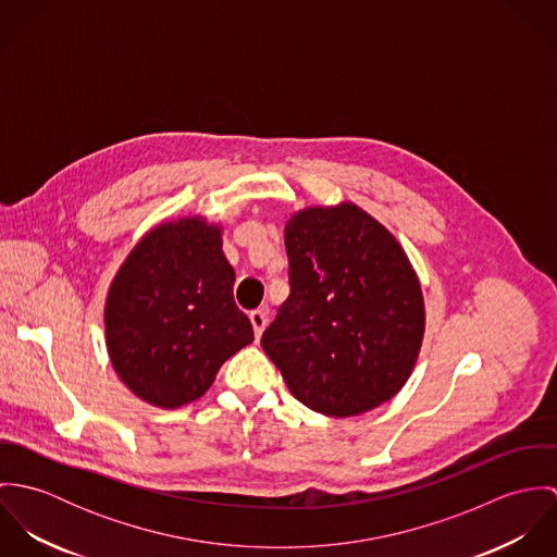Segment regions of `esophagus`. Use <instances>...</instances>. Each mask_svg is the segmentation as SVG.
Wrapping results in <instances>:
<instances>
[{
  "label": "esophagus",
  "instance_id": "1",
  "mask_svg": "<svg viewBox=\"0 0 557 557\" xmlns=\"http://www.w3.org/2000/svg\"><path fill=\"white\" fill-rule=\"evenodd\" d=\"M250 323H252V330H255V338H259L268 325V309H255L250 311Z\"/></svg>",
  "mask_w": 557,
  "mask_h": 557
}]
</instances>
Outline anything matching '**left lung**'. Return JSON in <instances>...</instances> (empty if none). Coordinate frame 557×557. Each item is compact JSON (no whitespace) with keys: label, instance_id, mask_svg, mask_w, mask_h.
<instances>
[{"label":"left lung","instance_id":"obj_1","mask_svg":"<svg viewBox=\"0 0 557 557\" xmlns=\"http://www.w3.org/2000/svg\"><path fill=\"white\" fill-rule=\"evenodd\" d=\"M285 248L289 298L261 347L294 397L336 418L395 397L424 332L420 285L397 239L345 203L296 214Z\"/></svg>","mask_w":557,"mask_h":557}]
</instances>
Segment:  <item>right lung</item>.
<instances>
[{"label":"right lung","mask_w":557,"mask_h":557,"mask_svg":"<svg viewBox=\"0 0 557 557\" xmlns=\"http://www.w3.org/2000/svg\"><path fill=\"white\" fill-rule=\"evenodd\" d=\"M234 281L221 232L206 221L160 225L135 246L109 289L104 330L111 362L137 397L186 405L252 343Z\"/></svg>","instance_id":"right-lung-1"}]
</instances>
